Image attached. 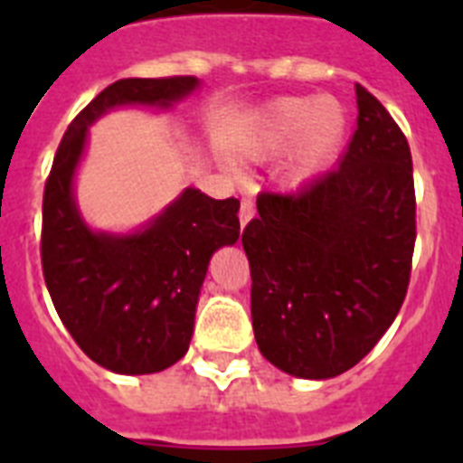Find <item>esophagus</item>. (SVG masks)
I'll list each match as a JSON object with an SVG mask.
<instances>
[{
	"mask_svg": "<svg viewBox=\"0 0 463 463\" xmlns=\"http://www.w3.org/2000/svg\"><path fill=\"white\" fill-rule=\"evenodd\" d=\"M252 215H255V203H252V199H241V211H239V218H241V227H245V224L250 222Z\"/></svg>",
	"mask_w": 463,
	"mask_h": 463,
	"instance_id": "34e87169",
	"label": "esophagus"
}]
</instances>
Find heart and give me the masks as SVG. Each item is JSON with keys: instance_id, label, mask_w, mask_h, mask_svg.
I'll return each instance as SVG.
<instances>
[{"instance_id": "b5f03b06", "label": "heart", "mask_w": 463, "mask_h": 463, "mask_svg": "<svg viewBox=\"0 0 463 463\" xmlns=\"http://www.w3.org/2000/svg\"><path fill=\"white\" fill-rule=\"evenodd\" d=\"M345 125V110L336 99L282 97L261 109L243 150L250 157H273L297 146V171L308 175L334 159Z\"/></svg>"}]
</instances>
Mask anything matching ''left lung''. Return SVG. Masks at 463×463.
I'll return each mask as SVG.
<instances>
[{
  "label": "left lung",
  "mask_w": 463,
  "mask_h": 463,
  "mask_svg": "<svg viewBox=\"0 0 463 463\" xmlns=\"http://www.w3.org/2000/svg\"><path fill=\"white\" fill-rule=\"evenodd\" d=\"M354 90L357 129L341 165L297 192H261L241 236L260 353L297 378H334L362 362L411 282V148L373 94Z\"/></svg>",
  "instance_id": "1"
}]
</instances>
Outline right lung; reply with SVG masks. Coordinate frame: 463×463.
Segmentation results:
<instances>
[{
    "mask_svg": "<svg viewBox=\"0 0 463 463\" xmlns=\"http://www.w3.org/2000/svg\"><path fill=\"white\" fill-rule=\"evenodd\" d=\"M194 76L122 79L101 90L64 132L43 190L41 267L57 315L92 362L122 375L169 369L190 347L213 252L239 239V199L187 187L134 234L92 232L73 199L88 127L116 106L169 109Z\"/></svg>",
    "mask_w": 463,
    "mask_h": 463,
    "instance_id": "obj_1",
    "label": "right lung"
}]
</instances>
